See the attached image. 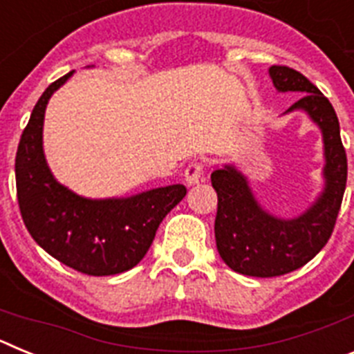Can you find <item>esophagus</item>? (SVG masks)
I'll return each mask as SVG.
<instances>
[{
    "mask_svg": "<svg viewBox=\"0 0 354 354\" xmlns=\"http://www.w3.org/2000/svg\"><path fill=\"white\" fill-rule=\"evenodd\" d=\"M202 175H204V167L200 165V162H189L184 170V179L189 186L193 184H198L200 179H202Z\"/></svg>",
    "mask_w": 354,
    "mask_h": 354,
    "instance_id": "obj_1",
    "label": "esophagus"
}]
</instances>
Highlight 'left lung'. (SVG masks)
<instances>
[{"label": "left lung", "mask_w": 354, "mask_h": 354, "mask_svg": "<svg viewBox=\"0 0 354 354\" xmlns=\"http://www.w3.org/2000/svg\"><path fill=\"white\" fill-rule=\"evenodd\" d=\"M278 92H299L301 99L286 113L303 109L323 133L324 189L314 204L292 220H283L261 207L246 177L232 165L211 174L218 195L214 221L216 248L236 273L273 278L290 273L317 255L335 228L348 180V158L340 140L335 109L301 72L283 65L270 67Z\"/></svg>", "instance_id": "8db88e82"}]
</instances>
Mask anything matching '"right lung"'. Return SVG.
<instances>
[{"label":"right lung","instance_id":"1","mask_svg":"<svg viewBox=\"0 0 354 354\" xmlns=\"http://www.w3.org/2000/svg\"><path fill=\"white\" fill-rule=\"evenodd\" d=\"M72 76L40 95L15 154V184L28 232L46 252L80 273L109 277L131 270L149 252L162 218L186 196L183 184L156 187L127 198L92 200L53 177L42 149L46 106Z\"/></svg>","mask_w":354,"mask_h":354}]
</instances>
